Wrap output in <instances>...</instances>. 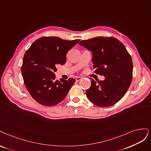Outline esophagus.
Wrapping results in <instances>:
<instances>
[{
  "label": "esophagus",
  "mask_w": 151,
  "mask_h": 151,
  "mask_svg": "<svg viewBox=\"0 0 151 151\" xmlns=\"http://www.w3.org/2000/svg\"><path fill=\"white\" fill-rule=\"evenodd\" d=\"M81 80V78L80 77V76L76 78V81H79Z\"/></svg>",
  "instance_id": "obj_1"
}]
</instances>
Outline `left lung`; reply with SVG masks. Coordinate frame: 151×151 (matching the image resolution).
Here are the masks:
<instances>
[{
    "label": "left lung",
    "instance_id": "left-lung-1",
    "mask_svg": "<svg viewBox=\"0 0 151 151\" xmlns=\"http://www.w3.org/2000/svg\"><path fill=\"white\" fill-rule=\"evenodd\" d=\"M79 45L92 52L95 72L105 76L104 80L98 83L90 78L87 97L100 107L117 103L126 93L132 79V60L125 47L113 37H96L83 40Z\"/></svg>",
    "mask_w": 151,
    "mask_h": 151
}]
</instances>
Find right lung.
<instances>
[{"instance_id":"right-lung-1","label":"right lung","mask_w":151,"mask_h":151,"mask_svg":"<svg viewBox=\"0 0 151 151\" xmlns=\"http://www.w3.org/2000/svg\"><path fill=\"white\" fill-rule=\"evenodd\" d=\"M80 40L42 37L34 42L23 58L21 71L24 84L39 104L53 106L65 99L75 80H56L58 65L66 63L67 52Z\"/></svg>"}]
</instances>
